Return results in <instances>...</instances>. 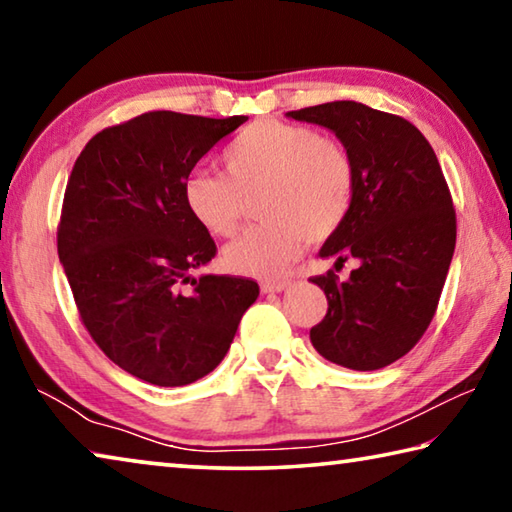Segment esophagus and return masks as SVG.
<instances>
[{"instance_id":"esophagus-1","label":"esophagus","mask_w":512,"mask_h":512,"mask_svg":"<svg viewBox=\"0 0 512 512\" xmlns=\"http://www.w3.org/2000/svg\"><path fill=\"white\" fill-rule=\"evenodd\" d=\"M289 287V282H280V280H273V282H262V291L264 293H277V291H284V289H287Z\"/></svg>"}]
</instances>
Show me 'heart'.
Wrapping results in <instances>:
<instances>
[{
  "mask_svg": "<svg viewBox=\"0 0 512 512\" xmlns=\"http://www.w3.org/2000/svg\"><path fill=\"white\" fill-rule=\"evenodd\" d=\"M221 171L198 169L183 185L194 221L214 237H232L246 198L257 192L262 223L225 248L230 271L273 280L296 262L305 241H325L348 221L357 167L345 146L302 124L255 121L225 144Z\"/></svg>",
  "mask_w": 512,
  "mask_h": 512,
  "instance_id": "b5f03b06",
  "label": "heart"
}]
</instances>
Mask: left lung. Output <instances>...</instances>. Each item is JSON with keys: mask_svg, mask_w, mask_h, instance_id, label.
<instances>
[{"mask_svg": "<svg viewBox=\"0 0 512 512\" xmlns=\"http://www.w3.org/2000/svg\"><path fill=\"white\" fill-rule=\"evenodd\" d=\"M289 117L334 131L357 167L348 221L320 257L359 266L309 277L327 314L309 339L327 361L379 370L422 339L438 309L456 246V210L436 153L411 121L357 101L291 110Z\"/></svg>", "mask_w": 512, "mask_h": 512, "instance_id": "obj_1", "label": "left lung"}]
</instances>
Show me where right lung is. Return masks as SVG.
<instances>
[{"mask_svg":"<svg viewBox=\"0 0 512 512\" xmlns=\"http://www.w3.org/2000/svg\"><path fill=\"white\" fill-rule=\"evenodd\" d=\"M246 119L144 112L94 135L67 180L56 239L81 323L153 386L212 372L259 296L250 277L189 275L216 244L183 201L196 162Z\"/></svg>","mask_w":512,"mask_h":512,"instance_id":"right-lung-1","label":"right lung"}]
</instances>
